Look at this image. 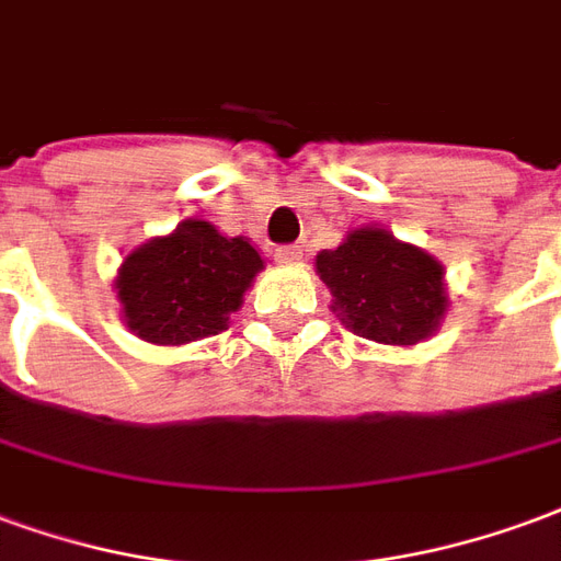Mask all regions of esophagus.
Returning a JSON list of instances; mask_svg holds the SVG:
<instances>
[{"label": "esophagus", "instance_id": "obj_1", "mask_svg": "<svg viewBox=\"0 0 561 561\" xmlns=\"http://www.w3.org/2000/svg\"><path fill=\"white\" fill-rule=\"evenodd\" d=\"M275 260L280 265H293L301 260V248L298 244H286V248H277L275 251Z\"/></svg>", "mask_w": 561, "mask_h": 561}]
</instances>
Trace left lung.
<instances>
[{
	"mask_svg": "<svg viewBox=\"0 0 561 561\" xmlns=\"http://www.w3.org/2000/svg\"><path fill=\"white\" fill-rule=\"evenodd\" d=\"M313 265L343 325L382 346L433 337L451 305L443 263L386 227L350 230L334 251L317 253Z\"/></svg>",
	"mask_w": 561,
	"mask_h": 561,
	"instance_id": "left-lung-1",
	"label": "left lung"
}]
</instances>
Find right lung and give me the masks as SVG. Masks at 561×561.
<instances>
[{
  "label": "right lung",
  "mask_w": 561,
  "mask_h": 561,
  "mask_svg": "<svg viewBox=\"0 0 561 561\" xmlns=\"http://www.w3.org/2000/svg\"><path fill=\"white\" fill-rule=\"evenodd\" d=\"M265 260L244 236H224L187 218L173 232L142 241L113 280L122 320L140 341L185 346L227 329Z\"/></svg>",
  "instance_id": "obj_1"
}]
</instances>
